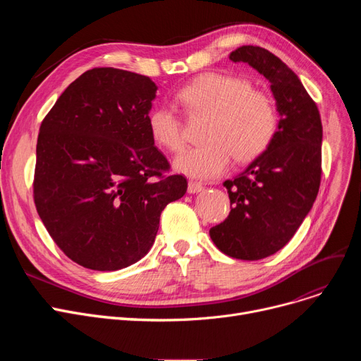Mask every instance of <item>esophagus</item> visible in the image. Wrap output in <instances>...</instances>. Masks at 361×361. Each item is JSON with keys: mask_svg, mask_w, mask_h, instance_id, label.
<instances>
[{"mask_svg": "<svg viewBox=\"0 0 361 361\" xmlns=\"http://www.w3.org/2000/svg\"><path fill=\"white\" fill-rule=\"evenodd\" d=\"M187 190H188V193H199V192H202L203 190V185L200 184V183H196V181H190V183H188V188H187Z\"/></svg>", "mask_w": 361, "mask_h": 361, "instance_id": "esophagus-1", "label": "esophagus"}]
</instances>
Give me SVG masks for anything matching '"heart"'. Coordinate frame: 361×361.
Segmentation results:
<instances>
[{
    "label": "heart",
    "mask_w": 361,
    "mask_h": 361,
    "mask_svg": "<svg viewBox=\"0 0 361 361\" xmlns=\"http://www.w3.org/2000/svg\"><path fill=\"white\" fill-rule=\"evenodd\" d=\"M176 101L190 117H207L203 145L187 149L174 161L181 174L211 180L228 169L231 159L252 162L271 146L278 130V111L267 92L243 78L206 73L181 87ZM150 136L169 152L184 146L183 123L171 106H158L147 118Z\"/></svg>",
    "instance_id": "1"
}]
</instances>
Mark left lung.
Returning a JSON list of instances; mask_svg holds the SVG:
<instances>
[{
  "label": "left lung",
  "instance_id": "8db88e82",
  "mask_svg": "<svg viewBox=\"0 0 361 361\" xmlns=\"http://www.w3.org/2000/svg\"><path fill=\"white\" fill-rule=\"evenodd\" d=\"M271 83L279 123L263 155L224 181L231 212L209 230L216 247L241 260L268 257L286 245L316 200L322 177V121L297 74L268 49L244 45L230 54Z\"/></svg>",
  "mask_w": 361,
  "mask_h": 361
}]
</instances>
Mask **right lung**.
<instances>
[{
  "label": "right lung",
  "mask_w": 361,
  "mask_h": 361,
  "mask_svg": "<svg viewBox=\"0 0 361 361\" xmlns=\"http://www.w3.org/2000/svg\"><path fill=\"white\" fill-rule=\"evenodd\" d=\"M157 85L112 67L85 71L44 118L36 145L33 199L47 231L78 264L118 271L155 241L165 206L187 180L149 131Z\"/></svg>",
  "instance_id": "right-lung-1"
}]
</instances>
